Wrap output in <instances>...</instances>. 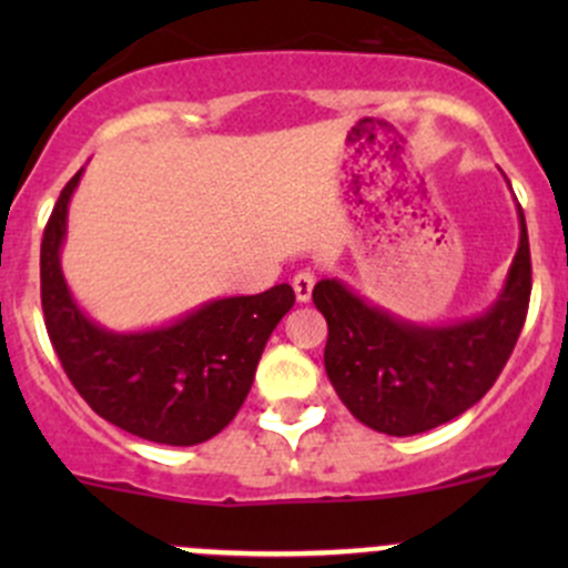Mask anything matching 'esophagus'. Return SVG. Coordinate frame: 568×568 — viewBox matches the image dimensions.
<instances>
[{
    "mask_svg": "<svg viewBox=\"0 0 568 568\" xmlns=\"http://www.w3.org/2000/svg\"><path fill=\"white\" fill-rule=\"evenodd\" d=\"M294 294L300 302H311L313 285H316V272L313 268H302V272L294 274Z\"/></svg>",
    "mask_w": 568,
    "mask_h": 568,
    "instance_id": "obj_1",
    "label": "esophagus"
}]
</instances>
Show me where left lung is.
<instances>
[{"instance_id":"1","label":"left lung","mask_w":568,"mask_h":568,"mask_svg":"<svg viewBox=\"0 0 568 568\" xmlns=\"http://www.w3.org/2000/svg\"><path fill=\"white\" fill-rule=\"evenodd\" d=\"M313 302L329 335L324 368L346 409L368 428L412 437L454 420L495 385L530 302V244L519 209V250L500 296L480 316L448 326L395 318L341 280H321Z\"/></svg>"}]
</instances>
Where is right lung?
I'll return each mask as SVG.
<instances>
[{
	"instance_id": "1",
	"label": "right lung",
	"mask_w": 568,
	"mask_h": 568,
	"mask_svg": "<svg viewBox=\"0 0 568 568\" xmlns=\"http://www.w3.org/2000/svg\"><path fill=\"white\" fill-rule=\"evenodd\" d=\"M82 173L60 192L40 242V302L51 346L71 385L112 426L162 445L205 443L242 409L268 335L294 307V288L280 283L255 296L205 302L156 329L95 324L60 266L68 203Z\"/></svg>"
}]
</instances>
